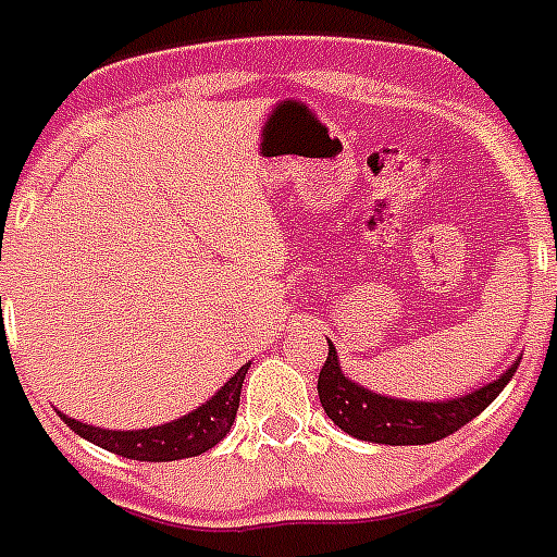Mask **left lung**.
<instances>
[{"label": "left lung", "instance_id": "left-lung-1", "mask_svg": "<svg viewBox=\"0 0 557 557\" xmlns=\"http://www.w3.org/2000/svg\"><path fill=\"white\" fill-rule=\"evenodd\" d=\"M521 363V360H518ZM518 363L490 386L478 388L472 395L443 400V404H414V400H395V397L374 395L369 388L355 386L349 377H343L337 351L329 343V357L318 377L320 404L325 414L334 420V426L349 432L351 437L369 443H386V446H423L435 443L467 426L478 418L504 386L512 381Z\"/></svg>", "mask_w": 557, "mask_h": 557}]
</instances>
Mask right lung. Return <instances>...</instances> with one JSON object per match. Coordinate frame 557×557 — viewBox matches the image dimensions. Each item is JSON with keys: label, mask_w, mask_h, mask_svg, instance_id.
I'll return each instance as SVG.
<instances>
[{"label": "right lung", "mask_w": 557, "mask_h": 557, "mask_svg": "<svg viewBox=\"0 0 557 557\" xmlns=\"http://www.w3.org/2000/svg\"><path fill=\"white\" fill-rule=\"evenodd\" d=\"M248 366L251 363L243 366L232 381L225 383L200 409H194L191 414H185L180 420H171V423H162V426L139 429V432H111V429H97L88 426V423H79V420H71L65 414H59V418L65 420L79 437L97 443V446L114 451V455H122V458L151 460V463L197 458V455H202V451L223 441L228 435V429L234 426V418H237L239 409V388L246 381Z\"/></svg>", "instance_id": "add662e5"}]
</instances>
